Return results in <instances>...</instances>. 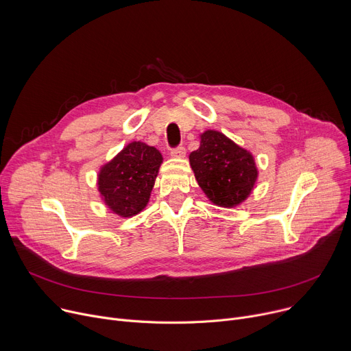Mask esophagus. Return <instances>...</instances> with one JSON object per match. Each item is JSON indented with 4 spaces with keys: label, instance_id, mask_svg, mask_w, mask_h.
I'll use <instances>...</instances> for the list:
<instances>
[{
    "label": "esophagus",
    "instance_id": "1",
    "mask_svg": "<svg viewBox=\"0 0 351 351\" xmlns=\"http://www.w3.org/2000/svg\"><path fill=\"white\" fill-rule=\"evenodd\" d=\"M171 156L173 158H184L186 157V148L183 145L175 147V148L171 149Z\"/></svg>",
    "mask_w": 351,
    "mask_h": 351
}]
</instances>
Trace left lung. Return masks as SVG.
<instances>
[{"instance_id":"left-lung-1","label":"left lung","mask_w":351,"mask_h":351,"mask_svg":"<svg viewBox=\"0 0 351 351\" xmlns=\"http://www.w3.org/2000/svg\"><path fill=\"white\" fill-rule=\"evenodd\" d=\"M189 160L198 186L219 207L244 202L257 180L253 156L217 130L202 134V144Z\"/></svg>"}]
</instances>
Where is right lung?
Here are the masks:
<instances>
[{
  "mask_svg": "<svg viewBox=\"0 0 351 351\" xmlns=\"http://www.w3.org/2000/svg\"><path fill=\"white\" fill-rule=\"evenodd\" d=\"M162 156L156 147L141 141L128 144L98 173V190L115 214L129 218L148 203Z\"/></svg>",
  "mask_w": 351,
  "mask_h": 351,
  "instance_id": "right-lung-1",
  "label": "right lung"
}]
</instances>
